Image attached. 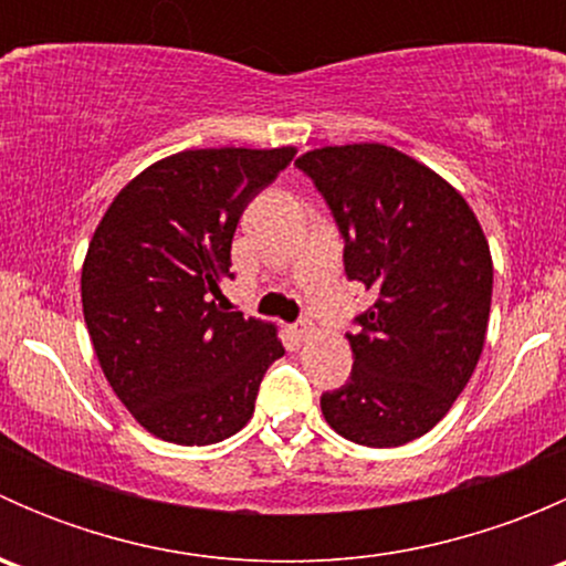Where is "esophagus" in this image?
<instances>
[{
	"label": "esophagus",
	"mask_w": 566,
	"mask_h": 566,
	"mask_svg": "<svg viewBox=\"0 0 566 566\" xmlns=\"http://www.w3.org/2000/svg\"><path fill=\"white\" fill-rule=\"evenodd\" d=\"M295 336H298V339H312V336H315V323H312V319H301V323H295Z\"/></svg>",
	"instance_id": "obj_1"
}]
</instances>
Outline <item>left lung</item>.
<instances>
[{
    "label": "left lung",
    "mask_w": 566,
    "mask_h": 566,
    "mask_svg": "<svg viewBox=\"0 0 566 566\" xmlns=\"http://www.w3.org/2000/svg\"><path fill=\"white\" fill-rule=\"evenodd\" d=\"M345 235V271L375 293L358 315L350 380L323 394L331 430L391 449L430 432L482 356L493 256L465 197L421 161L380 142L304 153Z\"/></svg>",
    "instance_id": "1"
}]
</instances>
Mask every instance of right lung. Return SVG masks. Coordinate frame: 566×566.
<instances>
[{"label": "right lung", "mask_w": 566, "mask_h": 566, "mask_svg": "<svg viewBox=\"0 0 566 566\" xmlns=\"http://www.w3.org/2000/svg\"><path fill=\"white\" fill-rule=\"evenodd\" d=\"M295 147H205L142 169L95 227L82 310L119 402L150 436L208 447L249 424L279 328L230 312L238 219Z\"/></svg>", "instance_id": "right-lung-1"}]
</instances>
